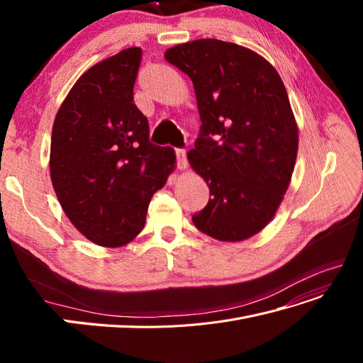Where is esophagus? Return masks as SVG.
I'll use <instances>...</instances> for the list:
<instances>
[{
  "label": "esophagus",
  "instance_id": "1",
  "mask_svg": "<svg viewBox=\"0 0 363 363\" xmlns=\"http://www.w3.org/2000/svg\"><path fill=\"white\" fill-rule=\"evenodd\" d=\"M175 155H177V167H179V169H182V171L188 169V159H186V151L179 148V150H175Z\"/></svg>",
  "mask_w": 363,
  "mask_h": 363
}]
</instances>
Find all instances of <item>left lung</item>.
Listing matches in <instances>:
<instances>
[{"label": "left lung", "mask_w": 363, "mask_h": 363, "mask_svg": "<svg viewBox=\"0 0 363 363\" xmlns=\"http://www.w3.org/2000/svg\"><path fill=\"white\" fill-rule=\"evenodd\" d=\"M164 59L189 75L203 123L188 160L212 196L195 227L223 242L255 236L276 215L298 151L286 87L267 59L232 42L180 43Z\"/></svg>", "instance_id": "left-lung-1"}]
</instances>
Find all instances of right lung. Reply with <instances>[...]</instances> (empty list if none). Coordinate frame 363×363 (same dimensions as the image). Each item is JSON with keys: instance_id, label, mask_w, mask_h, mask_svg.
I'll return each instance as SVG.
<instances>
[{"instance_id": "1", "label": "right lung", "mask_w": 363, "mask_h": 363, "mask_svg": "<svg viewBox=\"0 0 363 363\" xmlns=\"http://www.w3.org/2000/svg\"><path fill=\"white\" fill-rule=\"evenodd\" d=\"M139 47L87 69L54 119L50 174L62 208L82 235L121 247L145 225L151 196L175 168V151L150 142L133 101Z\"/></svg>"}]
</instances>
